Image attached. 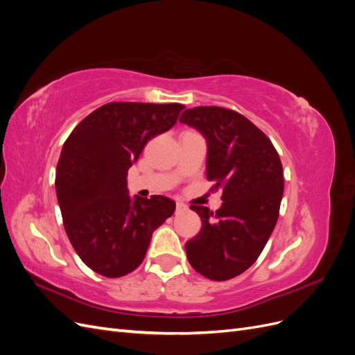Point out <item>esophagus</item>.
<instances>
[{
    "instance_id": "1",
    "label": "esophagus",
    "mask_w": 355,
    "mask_h": 355,
    "mask_svg": "<svg viewBox=\"0 0 355 355\" xmlns=\"http://www.w3.org/2000/svg\"><path fill=\"white\" fill-rule=\"evenodd\" d=\"M187 210H188V206H187V204L180 202V201H178V202H176V211H178V213H180V211H187Z\"/></svg>"
}]
</instances>
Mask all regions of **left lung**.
<instances>
[{"instance_id": "obj_1", "label": "left lung", "mask_w": 355, "mask_h": 355, "mask_svg": "<svg viewBox=\"0 0 355 355\" xmlns=\"http://www.w3.org/2000/svg\"><path fill=\"white\" fill-rule=\"evenodd\" d=\"M179 121L206 137V176L223 201L214 213L191 206L201 230L187 241V257L206 278L231 280L256 262L275 228L284 191L282 161L266 135L232 110L197 106Z\"/></svg>"}]
</instances>
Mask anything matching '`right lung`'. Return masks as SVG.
<instances>
[{
    "label": "right lung",
    "mask_w": 355,
    "mask_h": 355,
    "mask_svg": "<svg viewBox=\"0 0 355 355\" xmlns=\"http://www.w3.org/2000/svg\"><path fill=\"white\" fill-rule=\"evenodd\" d=\"M180 103L111 102L73 128L56 167L63 227L81 261L116 278L142 263L153 232L173 214L163 196L132 200L127 171L148 141L170 130Z\"/></svg>",
    "instance_id": "right-lung-1"
}]
</instances>
